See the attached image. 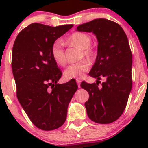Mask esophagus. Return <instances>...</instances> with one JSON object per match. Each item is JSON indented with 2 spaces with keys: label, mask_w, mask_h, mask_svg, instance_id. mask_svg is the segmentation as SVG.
Returning a JSON list of instances; mask_svg holds the SVG:
<instances>
[{
  "label": "esophagus",
  "mask_w": 148,
  "mask_h": 148,
  "mask_svg": "<svg viewBox=\"0 0 148 148\" xmlns=\"http://www.w3.org/2000/svg\"><path fill=\"white\" fill-rule=\"evenodd\" d=\"M76 82H77V84H78V87H80V84H81V80H80V79H77Z\"/></svg>",
  "instance_id": "obj_1"
}]
</instances>
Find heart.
Returning <instances> with one entry per match:
<instances>
[{"mask_svg":"<svg viewBox=\"0 0 148 148\" xmlns=\"http://www.w3.org/2000/svg\"><path fill=\"white\" fill-rule=\"evenodd\" d=\"M69 40L73 45L82 49V54L84 57L87 58H92L93 57L94 52L90 47L92 43V39L90 35L83 32H75L69 38ZM51 55L53 60L58 65H65L66 58L64 45L61 41L56 40L53 43L51 47ZM88 69V63L86 61H81L69 65L64 72V76L67 80L72 78H81L84 76V73L87 72Z\"/></svg>","mask_w":148,"mask_h":148,"instance_id":"heart-1","label":"heart"}]
</instances>
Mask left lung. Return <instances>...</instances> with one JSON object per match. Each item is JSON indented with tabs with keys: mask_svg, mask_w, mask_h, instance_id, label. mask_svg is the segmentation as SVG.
<instances>
[{
	"mask_svg": "<svg viewBox=\"0 0 148 148\" xmlns=\"http://www.w3.org/2000/svg\"><path fill=\"white\" fill-rule=\"evenodd\" d=\"M77 31L92 32L98 40L97 56L89 73L96 83L83 82L88 92L85 102L89 118L99 124L118 119L126 108L132 89V53L125 31L112 21L99 18L78 26ZM101 77L106 81L98 87Z\"/></svg>",
	"mask_w": 148,
	"mask_h": 148,
	"instance_id": "8db88e82",
	"label": "left lung"
}]
</instances>
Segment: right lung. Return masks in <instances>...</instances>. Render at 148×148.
<instances>
[{
  "mask_svg": "<svg viewBox=\"0 0 148 148\" xmlns=\"http://www.w3.org/2000/svg\"><path fill=\"white\" fill-rule=\"evenodd\" d=\"M73 27L32 23L21 31L13 45L12 69L17 97L40 130H56L63 125L68 104L78 89L74 80L58 84L62 73L51 55L53 43Z\"/></svg>",
  "mask_w": 148,
  "mask_h": 148,
  "instance_id": "obj_1",
  "label": "right lung"
}]
</instances>
